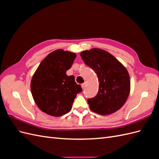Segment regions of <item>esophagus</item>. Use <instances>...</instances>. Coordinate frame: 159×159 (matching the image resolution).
I'll list each match as a JSON object with an SVG mask.
<instances>
[{
	"label": "esophagus",
	"instance_id": "esophagus-1",
	"mask_svg": "<svg viewBox=\"0 0 159 159\" xmlns=\"http://www.w3.org/2000/svg\"><path fill=\"white\" fill-rule=\"evenodd\" d=\"M85 85H86V83H84V84H81V88H82V89H84V88H85Z\"/></svg>",
	"mask_w": 159,
	"mask_h": 159
}]
</instances>
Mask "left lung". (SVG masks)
Masks as SVG:
<instances>
[{
  "label": "left lung",
  "instance_id": "left-lung-1",
  "mask_svg": "<svg viewBox=\"0 0 159 159\" xmlns=\"http://www.w3.org/2000/svg\"><path fill=\"white\" fill-rule=\"evenodd\" d=\"M80 56L84 63L94 70L99 82L97 95L88 100L90 109L102 115L116 112L125 103L131 90L127 70L109 52L102 49L84 50Z\"/></svg>",
  "mask_w": 159,
  "mask_h": 159
}]
</instances>
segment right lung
Wrapping results in <instances>:
<instances>
[{
    "label": "right lung",
    "instance_id": "right-lung-1",
    "mask_svg": "<svg viewBox=\"0 0 159 159\" xmlns=\"http://www.w3.org/2000/svg\"><path fill=\"white\" fill-rule=\"evenodd\" d=\"M76 54L58 49L50 53L34 74L30 89L34 100L42 111L54 117L68 113L77 94L82 89L74 75L68 76Z\"/></svg>",
    "mask_w": 159,
    "mask_h": 159
}]
</instances>
